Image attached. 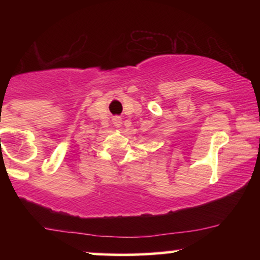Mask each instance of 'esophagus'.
Listing matches in <instances>:
<instances>
[{
    "label": "esophagus",
    "instance_id": "34e87169",
    "mask_svg": "<svg viewBox=\"0 0 260 260\" xmlns=\"http://www.w3.org/2000/svg\"><path fill=\"white\" fill-rule=\"evenodd\" d=\"M112 123L115 124V127H121L122 126V118L120 116H115V117L112 118Z\"/></svg>",
    "mask_w": 260,
    "mask_h": 260
}]
</instances>
